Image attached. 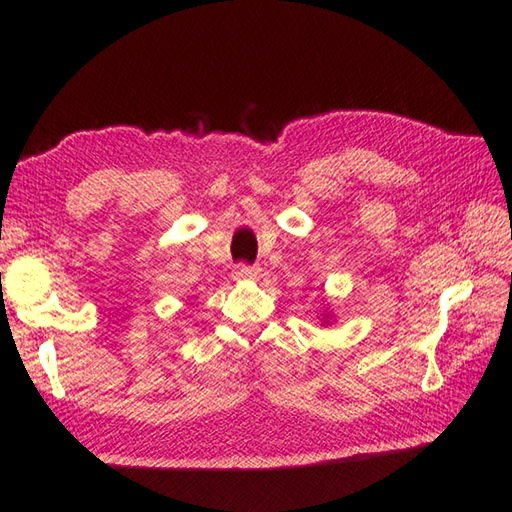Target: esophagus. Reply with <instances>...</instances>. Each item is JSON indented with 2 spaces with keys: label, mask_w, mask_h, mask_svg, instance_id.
<instances>
[{
  "label": "esophagus",
  "mask_w": 512,
  "mask_h": 512,
  "mask_svg": "<svg viewBox=\"0 0 512 512\" xmlns=\"http://www.w3.org/2000/svg\"><path fill=\"white\" fill-rule=\"evenodd\" d=\"M257 277V268L255 266H246V264H239L233 268V279L237 281H244V279H255Z\"/></svg>",
  "instance_id": "1"
}]
</instances>
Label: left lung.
Listing matches in <instances>:
<instances>
[{
  "label": "left lung",
  "mask_w": 512,
  "mask_h": 512,
  "mask_svg": "<svg viewBox=\"0 0 512 512\" xmlns=\"http://www.w3.org/2000/svg\"><path fill=\"white\" fill-rule=\"evenodd\" d=\"M321 319H323V323H328V321L332 319V312H330L328 308H325V310H323V314H321Z\"/></svg>",
  "instance_id": "left-lung-1"
}]
</instances>
